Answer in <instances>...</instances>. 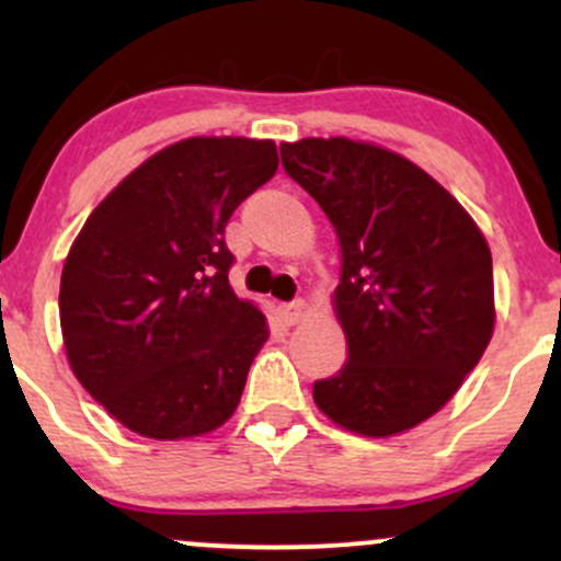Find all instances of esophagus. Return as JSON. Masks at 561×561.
Wrapping results in <instances>:
<instances>
[{"label": "esophagus", "mask_w": 561, "mask_h": 561, "mask_svg": "<svg viewBox=\"0 0 561 561\" xmlns=\"http://www.w3.org/2000/svg\"><path fill=\"white\" fill-rule=\"evenodd\" d=\"M302 313H306V302H302V300L282 302V306H279V317H282V321H285L287 327L298 324V321L302 319Z\"/></svg>", "instance_id": "esophagus-1"}]
</instances>
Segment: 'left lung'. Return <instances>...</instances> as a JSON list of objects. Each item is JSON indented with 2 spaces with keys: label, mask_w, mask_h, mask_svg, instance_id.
<instances>
[{
  "label": "left lung",
  "mask_w": 561,
  "mask_h": 561,
  "mask_svg": "<svg viewBox=\"0 0 561 561\" xmlns=\"http://www.w3.org/2000/svg\"><path fill=\"white\" fill-rule=\"evenodd\" d=\"M282 165L337 231L334 308L347 362L313 401L358 435L388 437L433 416L493 334V261L467 210L420 165L334 139L282 145Z\"/></svg>",
  "instance_id": "8db88e82"
}]
</instances>
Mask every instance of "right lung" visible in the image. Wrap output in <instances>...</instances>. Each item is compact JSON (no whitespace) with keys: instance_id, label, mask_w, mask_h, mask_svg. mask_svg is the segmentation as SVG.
Listing matches in <instances>:
<instances>
[{"instance_id":"add662e5","label":"right lung","mask_w":561,"mask_h":561,"mask_svg":"<svg viewBox=\"0 0 561 561\" xmlns=\"http://www.w3.org/2000/svg\"><path fill=\"white\" fill-rule=\"evenodd\" d=\"M276 165L268 139H184L128 173L76 237L60 279L70 369L134 433L179 440L234 414L268 327L229 287L224 229Z\"/></svg>"}]
</instances>
